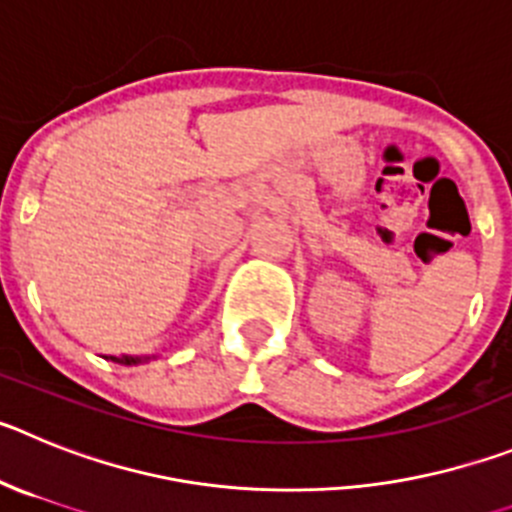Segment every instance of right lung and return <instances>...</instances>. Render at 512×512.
Instances as JSON below:
<instances>
[{
  "mask_svg": "<svg viewBox=\"0 0 512 512\" xmlns=\"http://www.w3.org/2000/svg\"><path fill=\"white\" fill-rule=\"evenodd\" d=\"M150 357H112V362H119V365H140V362H147Z\"/></svg>",
  "mask_w": 512,
  "mask_h": 512,
  "instance_id": "obj_1",
  "label": "right lung"
}]
</instances>
